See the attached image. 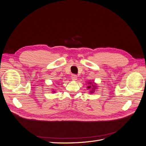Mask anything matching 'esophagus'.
I'll return each instance as SVG.
<instances>
[{"label": "esophagus", "mask_w": 146, "mask_h": 146, "mask_svg": "<svg viewBox=\"0 0 146 146\" xmlns=\"http://www.w3.org/2000/svg\"><path fill=\"white\" fill-rule=\"evenodd\" d=\"M71 78H72V80H76L77 78V76H76V75L73 74V75H72Z\"/></svg>", "instance_id": "34e87169"}]
</instances>
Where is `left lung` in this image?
<instances>
[{
  "mask_svg": "<svg viewBox=\"0 0 146 146\" xmlns=\"http://www.w3.org/2000/svg\"><path fill=\"white\" fill-rule=\"evenodd\" d=\"M88 85H89V86H88V87H87V88H88V89L89 90H91V93H92V92H94V91H95V89L96 88V85H94V83H92V82H88L87 83Z\"/></svg>",
  "mask_w": 146,
  "mask_h": 146,
  "instance_id": "1",
  "label": "left lung"
}]
</instances>
